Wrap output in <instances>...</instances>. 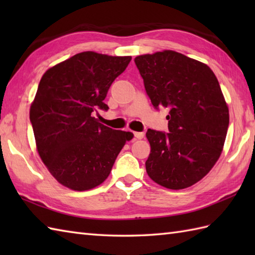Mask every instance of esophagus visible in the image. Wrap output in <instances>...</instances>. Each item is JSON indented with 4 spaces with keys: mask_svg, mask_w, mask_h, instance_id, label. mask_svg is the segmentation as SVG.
I'll list each match as a JSON object with an SVG mask.
<instances>
[{
    "mask_svg": "<svg viewBox=\"0 0 255 255\" xmlns=\"http://www.w3.org/2000/svg\"><path fill=\"white\" fill-rule=\"evenodd\" d=\"M134 137H136L137 139H142L144 137V132L143 131H137V132H133Z\"/></svg>",
    "mask_w": 255,
    "mask_h": 255,
    "instance_id": "34e87169",
    "label": "esophagus"
}]
</instances>
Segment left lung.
Returning a JSON list of instances; mask_svg holds the SVG:
<instances>
[{"instance_id": "1", "label": "left lung", "mask_w": 255, "mask_h": 255, "mask_svg": "<svg viewBox=\"0 0 255 255\" xmlns=\"http://www.w3.org/2000/svg\"><path fill=\"white\" fill-rule=\"evenodd\" d=\"M155 110L169 108V132L148 129L145 170L170 189L192 186L219 159L229 110L217 78L206 64L172 50L134 58Z\"/></svg>"}]
</instances>
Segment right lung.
Returning a JSON list of instances; mask_svg holds the SVG:
<instances>
[{
    "label": "right lung",
    "instance_id": "1",
    "mask_svg": "<svg viewBox=\"0 0 255 255\" xmlns=\"http://www.w3.org/2000/svg\"><path fill=\"white\" fill-rule=\"evenodd\" d=\"M131 57L81 52L47 70L29 112L37 150L56 180L88 191L110 175L130 131L114 130L94 114L108 111L107 92Z\"/></svg>",
    "mask_w": 255,
    "mask_h": 255
}]
</instances>
